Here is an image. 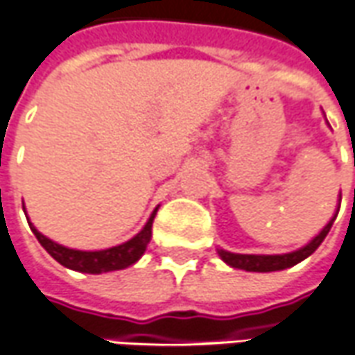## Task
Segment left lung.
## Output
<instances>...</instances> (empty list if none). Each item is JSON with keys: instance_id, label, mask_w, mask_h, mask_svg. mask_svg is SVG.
Wrapping results in <instances>:
<instances>
[{"instance_id": "obj_1", "label": "left lung", "mask_w": 355, "mask_h": 355, "mask_svg": "<svg viewBox=\"0 0 355 355\" xmlns=\"http://www.w3.org/2000/svg\"><path fill=\"white\" fill-rule=\"evenodd\" d=\"M338 215V209L334 213V217L323 227V230L317 234L315 238H311L306 246L300 248L296 252H290V254H279V255H255V254H232L227 250H217V254L220 255V259L234 269H244V271H254V272H271V271H282V269H288L294 267L300 261H304L306 257L315 252L317 248L321 246V242L324 236L329 234V230L333 227L334 219Z\"/></svg>"}]
</instances>
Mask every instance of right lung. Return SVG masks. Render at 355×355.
<instances>
[{"instance_id":"right-lung-1","label":"right lung","mask_w":355,"mask_h":355,"mask_svg":"<svg viewBox=\"0 0 355 355\" xmlns=\"http://www.w3.org/2000/svg\"><path fill=\"white\" fill-rule=\"evenodd\" d=\"M22 209H24V205H22ZM155 213H157V207L153 209L148 223L144 225V229L135 238H130L125 244L107 248V250H98V252H83V250L61 246V244H57L53 240H49L48 236H44L42 232H38V229L32 223H28V225H31V230L34 232V236L38 238V242L44 246V250L63 267L78 272L100 275V272L126 269V267L135 265L142 257L146 248L150 244V240H152V225Z\"/></svg>"}]
</instances>
